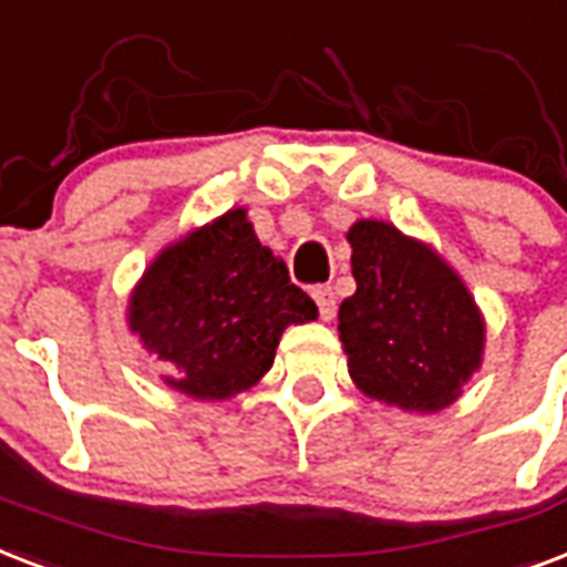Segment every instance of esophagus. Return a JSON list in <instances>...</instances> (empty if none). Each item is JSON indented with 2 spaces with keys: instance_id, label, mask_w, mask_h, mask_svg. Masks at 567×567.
Here are the masks:
<instances>
[{
  "instance_id": "34e87169",
  "label": "esophagus",
  "mask_w": 567,
  "mask_h": 567,
  "mask_svg": "<svg viewBox=\"0 0 567 567\" xmlns=\"http://www.w3.org/2000/svg\"><path fill=\"white\" fill-rule=\"evenodd\" d=\"M313 298H316V307H319V316H322L324 322H328V319L333 316V310H337L333 289L331 287H313Z\"/></svg>"
}]
</instances>
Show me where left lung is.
Here are the masks:
<instances>
[{
	"label": "left lung",
	"mask_w": 567,
	"mask_h": 567,
	"mask_svg": "<svg viewBox=\"0 0 567 567\" xmlns=\"http://www.w3.org/2000/svg\"><path fill=\"white\" fill-rule=\"evenodd\" d=\"M354 296L340 305V340L354 384L402 411H441L480 367L482 316L446 262L384 221H358Z\"/></svg>",
	"instance_id": "1"
}]
</instances>
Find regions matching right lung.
<instances>
[{"instance_id": "add662e5", "label": "right lung", "mask_w": 567, "mask_h": 567, "mask_svg": "<svg viewBox=\"0 0 567 567\" xmlns=\"http://www.w3.org/2000/svg\"><path fill=\"white\" fill-rule=\"evenodd\" d=\"M316 313L313 298L289 280L287 262L260 245L245 209H230L144 271L130 324L171 363V388L227 399L269 370L287 324Z\"/></svg>"}]
</instances>
